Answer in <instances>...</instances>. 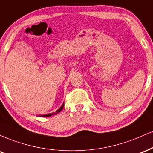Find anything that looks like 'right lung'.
<instances>
[{
  "instance_id": "1",
  "label": "right lung",
  "mask_w": 153,
  "mask_h": 153,
  "mask_svg": "<svg viewBox=\"0 0 153 153\" xmlns=\"http://www.w3.org/2000/svg\"><path fill=\"white\" fill-rule=\"evenodd\" d=\"M64 103H63V105H62V107H61L60 108L58 109V110L56 111L55 112L51 113V114H44V115H42L41 117H51V115H53V114H58V113H59V112H61V111L62 110V109H63V107H64Z\"/></svg>"
}]
</instances>
